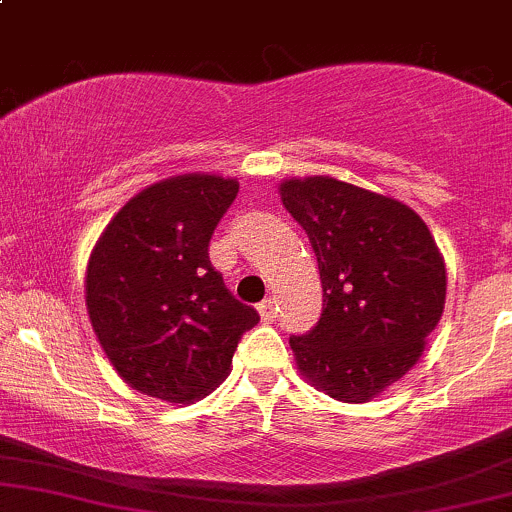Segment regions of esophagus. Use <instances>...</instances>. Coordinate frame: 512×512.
Listing matches in <instances>:
<instances>
[{
    "label": "esophagus",
    "mask_w": 512,
    "mask_h": 512,
    "mask_svg": "<svg viewBox=\"0 0 512 512\" xmlns=\"http://www.w3.org/2000/svg\"><path fill=\"white\" fill-rule=\"evenodd\" d=\"M257 310H260L264 322L274 320V317H276V301H274V298H267V301H262L260 305H257Z\"/></svg>",
    "instance_id": "34e87169"
}]
</instances>
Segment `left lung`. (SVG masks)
I'll return each instance as SVG.
<instances>
[{
    "label": "left lung",
    "mask_w": 512,
    "mask_h": 512,
    "mask_svg": "<svg viewBox=\"0 0 512 512\" xmlns=\"http://www.w3.org/2000/svg\"><path fill=\"white\" fill-rule=\"evenodd\" d=\"M281 202L308 233L322 315L289 339L298 368L339 402H366L419 361L445 305V264L407 204L334 178L286 180Z\"/></svg>",
    "instance_id": "8db88e82"
}]
</instances>
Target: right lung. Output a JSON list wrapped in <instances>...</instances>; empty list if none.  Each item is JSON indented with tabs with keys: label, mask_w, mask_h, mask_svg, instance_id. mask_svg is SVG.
<instances>
[{
	"label": "right lung",
	"mask_w": 512,
	"mask_h": 512,
	"mask_svg": "<svg viewBox=\"0 0 512 512\" xmlns=\"http://www.w3.org/2000/svg\"><path fill=\"white\" fill-rule=\"evenodd\" d=\"M236 195L238 182L219 175L156 182L117 211L91 252L88 317L120 378L144 395L180 404L209 395L260 322L209 260Z\"/></svg>",
	"instance_id": "obj_1"
}]
</instances>
